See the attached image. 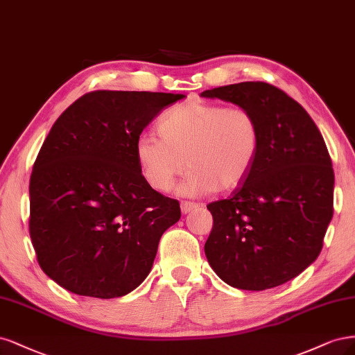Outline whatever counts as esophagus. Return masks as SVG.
I'll return each mask as SVG.
<instances>
[{"instance_id": "esophagus-1", "label": "esophagus", "mask_w": 355, "mask_h": 355, "mask_svg": "<svg viewBox=\"0 0 355 355\" xmlns=\"http://www.w3.org/2000/svg\"><path fill=\"white\" fill-rule=\"evenodd\" d=\"M196 208H199L198 203H194V202H181V212L184 214V215L189 214L193 209H196Z\"/></svg>"}]
</instances>
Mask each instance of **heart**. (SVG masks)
Segmentation results:
<instances>
[{
    "mask_svg": "<svg viewBox=\"0 0 355 355\" xmlns=\"http://www.w3.org/2000/svg\"><path fill=\"white\" fill-rule=\"evenodd\" d=\"M155 135H141L135 143L141 175L155 190L169 191L189 165L182 194L230 190L252 169L259 148L261 128L246 107L194 100L175 106L157 123Z\"/></svg>",
    "mask_w": 355,
    "mask_h": 355,
    "instance_id": "heart-1",
    "label": "heart"
}]
</instances>
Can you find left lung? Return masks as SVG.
Returning <instances> with one entry per match:
<instances>
[{
  "mask_svg": "<svg viewBox=\"0 0 355 355\" xmlns=\"http://www.w3.org/2000/svg\"><path fill=\"white\" fill-rule=\"evenodd\" d=\"M254 113L261 148L248 177L228 199L208 205L209 266L243 291L276 288L317 259L334 216L335 174L326 143L306 110L267 83L207 89Z\"/></svg>",
  "mask_w": 355,
  "mask_h": 355,
  "instance_id": "obj_1",
  "label": "left lung"
}]
</instances>
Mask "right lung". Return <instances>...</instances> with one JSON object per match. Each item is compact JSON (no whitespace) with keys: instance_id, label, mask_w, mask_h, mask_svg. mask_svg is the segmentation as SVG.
Returning a JSON list of instances; mask_svg holds the SVG:
<instances>
[{"instance_id":"add662e5","label":"right lung","mask_w":355,"mask_h":355,"mask_svg":"<svg viewBox=\"0 0 355 355\" xmlns=\"http://www.w3.org/2000/svg\"><path fill=\"white\" fill-rule=\"evenodd\" d=\"M184 94L93 91L53 125L29 182V234L38 264L62 288L110 300L140 286L180 203L153 190L135 143Z\"/></svg>"}]
</instances>
